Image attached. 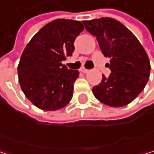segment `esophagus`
<instances>
[{
	"instance_id": "1",
	"label": "esophagus",
	"mask_w": 154,
	"mask_h": 154,
	"mask_svg": "<svg viewBox=\"0 0 154 154\" xmlns=\"http://www.w3.org/2000/svg\"><path fill=\"white\" fill-rule=\"evenodd\" d=\"M80 71L82 72V73H88L89 72V69H85V68H81L80 69Z\"/></svg>"
}]
</instances>
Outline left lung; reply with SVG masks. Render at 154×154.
<instances>
[{"label":"left lung","instance_id":"obj_1","mask_svg":"<svg viewBox=\"0 0 154 154\" xmlns=\"http://www.w3.org/2000/svg\"><path fill=\"white\" fill-rule=\"evenodd\" d=\"M85 29L95 36L100 49L109 57L111 73L103 75L101 83L93 87L94 96L111 107H122L135 100L150 77V60L133 33L119 21L101 17L83 21Z\"/></svg>","mask_w":154,"mask_h":154}]
</instances>
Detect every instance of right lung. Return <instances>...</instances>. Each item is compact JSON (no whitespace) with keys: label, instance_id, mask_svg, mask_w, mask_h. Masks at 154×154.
I'll use <instances>...</instances> for the list:
<instances>
[{"label":"right lung","instance_id":"right-lung-1","mask_svg":"<svg viewBox=\"0 0 154 154\" xmlns=\"http://www.w3.org/2000/svg\"><path fill=\"white\" fill-rule=\"evenodd\" d=\"M80 21L55 19L43 26L26 46L17 67L22 91L44 110L65 107L73 96L79 72L61 62L71 56L74 41L84 30Z\"/></svg>","mask_w":154,"mask_h":154}]
</instances>
